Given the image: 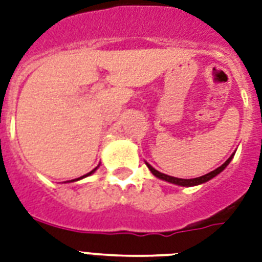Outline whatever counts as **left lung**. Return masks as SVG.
I'll list each match as a JSON object with an SVG mask.
<instances>
[{
    "label": "left lung",
    "mask_w": 262,
    "mask_h": 262,
    "mask_svg": "<svg viewBox=\"0 0 262 262\" xmlns=\"http://www.w3.org/2000/svg\"><path fill=\"white\" fill-rule=\"evenodd\" d=\"M233 155H235V152L231 155V157L225 161L223 165L220 167H217V169H214L213 171H210V173H207V174L205 176H201V177H196V179H179V177H173V176H167L165 174V173H161V171H158L157 169H154L151 165H149L148 162H145V165L148 166V169L151 170V173H152L155 177H158V179L163 180V181H167V183H171V184H176V185H180V187H195V185H199V184H203V183H207L209 180H211L213 177H215L217 174H220L221 171L224 170L225 167L228 166L229 162L232 161Z\"/></svg>",
    "instance_id": "1"
}]
</instances>
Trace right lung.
Here are the masks:
<instances>
[{"label":"right lung","instance_id":"add662e5","mask_svg":"<svg viewBox=\"0 0 262 262\" xmlns=\"http://www.w3.org/2000/svg\"><path fill=\"white\" fill-rule=\"evenodd\" d=\"M97 167H99V166H97ZM97 167H95V169H93V170L89 171V173H86V174L82 176V177H79V179H75V180H70V181H67V183H73V181H78V180H82V179H85V177H88V176L93 174V173H95V171L97 170Z\"/></svg>","mask_w":262,"mask_h":262}]
</instances>
